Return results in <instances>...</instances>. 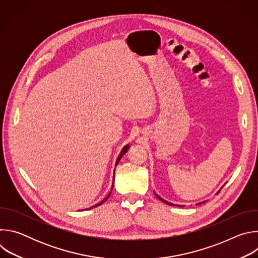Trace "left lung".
Wrapping results in <instances>:
<instances>
[{
    "label": "left lung",
    "mask_w": 258,
    "mask_h": 258,
    "mask_svg": "<svg viewBox=\"0 0 258 258\" xmlns=\"http://www.w3.org/2000/svg\"><path fill=\"white\" fill-rule=\"evenodd\" d=\"M218 193H219V191H218V192H217V193H216V194H218ZM155 195H156V197H157V198H158V199H160V200H161V201H163V202H164V203H166V204H168V205H174V204H172V203H170V202H167V201H165V200H163V199H162V198H161V197H159V196H158V195H157V194H155ZM203 203H204V202H203ZM198 204H201V203H198ZM179 206H180V205H179Z\"/></svg>",
    "instance_id": "left-lung-1"
}]
</instances>
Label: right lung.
<instances>
[{"mask_svg": "<svg viewBox=\"0 0 258 258\" xmlns=\"http://www.w3.org/2000/svg\"><path fill=\"white\" fill-rule=\"evenodd\" d=\"M128 148H130V146H128V145H126V146H124V147H123V149H122V150H121V152H120V154H119V155H118V157H117V160H116V163H115V166H116V165H117V164H118V162H119V160H120V159H121V157H122V156H123V155H124V154H125V153H126V152H127V150H128ZM113 181H114V175H113ZM112 189H113V183H112ZM111 191H112V190H111ZM110 194H111V192H110V193H109V194H108V195H107V197H106V198H104V200H103V201H101V202H100V203H98V204H96V205H94V206H92V207H91V208H95V207H97V206H99V205H101V204H102V203H103V202H105V201H106V200H107V199H108V198H109V196H110Z\"/></svg>", "mask_w": 258, "mask_h": 258, "instance_id": "1", "label": "right lung"}]
</instances>
